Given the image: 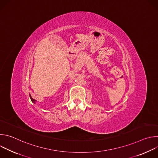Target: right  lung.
I'll return each instance as SVG.
<instances>
[{"instance_id":"1","label":"right lung","mask_w":158,"mask_h":158,"mask_svg":"<svg viewBox=\"0 0 158 158\" xmlns=\"http://www.w3.org/2000/svg\"><path fill=\"white\" fill-rule=\"evenodd\" d=\"M30 98L31 99V101L33 102H35V99H32V98H31V95H30Z\"/></svg>"}]
</instances>
